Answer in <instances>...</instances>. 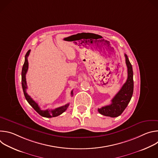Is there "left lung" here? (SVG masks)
Instances as JSON below:
<instances>
[{
  "mask_svg": "<svg viewBox=\"0 0 158 158\" xmlns=\"http://www.w3.org/2000/svg\"><path fill=\"white\" fill-rule=\"evenodd\" d=\"M126 64L127 67V79L119 91L111 101V104L98 109V112L102 115L116 118L120 116L131 101L133 94L134 81L132 65L127 56L125 54Z\"/></svg>",
  "mask_w": 158,
  "mask_h": 158,
  "instance_id": "8db88e82",
  "label": "left lung"
}]
</instances>
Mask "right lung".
Wrapping results in <instances>:
<instances>
[{"label":"right lung","mask_w":158,"mask_h":158,"mask_svg":"<svg viewBox=\"0 0 158 158\" xmlns=\"http://www.w3.org/2000/svg\"><path fill=\"white\" fill-rule=\"evenodd\" d=\"M31 50H29L26 53L25 56V61L22 67V89H23V92L24 94V96L27 100V101L29 102V104L35 109V110L41 116L45 117V118H52V117H56L59 115H60L62 113L67 109V107L69 106V103L63 106L59 107L57 108H56L54 109H46V110H41L40 107L39 106L38 104L35 102L29 95L26 92V89L27 88V82H26V75L28 70V67H29V63L27 57L30 54ZM71 96H73V91H71Z\"/></svg>","instance_id":"add662e5"}]
</instances>
